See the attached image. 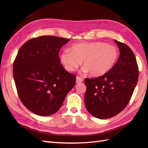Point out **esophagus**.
<instances>
[{"mask_svg": "<svg viewBox=\"0 0 148 148\" xmlns=\"http://www.w3.org/2000/svg\"><path fill=\"white\" fill-rule=\"evenodd\" d=\"M83 82V78L82 77H77L76 78V83H82Z\"/></svg>", "mask_w": 148, "mask_h": 148, "instance_id": "34e87169", "label": "esophagus"}]
</instances>
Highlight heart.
I'll use <instances>...</instances> for the list:
<instances>
[{"mask_svg":"<svg viewBox=\"0 0 148 148\" xmlns=\"http://www.w3.org/2000/svg\"><path fill=\"white\" fill-rule=\"evenodd\" d=\"M119 52L115 47L103 42L74 44L60 55L61 64L67 71H74L82 64L81 72H90L94 77L104 75L117 62Z\"/></svg>","mask_w":148,"mask_h":148,"instance_id":"obj_1","label":"heart"}]
</instances>
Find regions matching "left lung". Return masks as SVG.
<instances>
[{"label":"left lung","mask_w":148,"mask_h":148,"mask_svg":"<svg viewBox=\"0 0 148 148\" xmlns=\"http://www.w3.org/2000/svg\"><path fill=\"white\" fill-rule=\"evenodd\" d=\"M114 41L120 51L114 66L101 77L84 79L86 109L100 119L112 117L125 108L138 79V67L132 49L127 44Z\"/></svg>","instance_id":"obj_1"}]
</instances>
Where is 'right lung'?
<instances>
[{
  "label": "right lung",
  "instance_id": "add662e5",
  "mask_svg": "<svg viewBox=\"0 0 148 148\" xmlns=\"http://www.w3.org/2000/svg\"><path fill=\"white\" fill-rule=\"evenodd\" d=\"M69 39L43 36L30 39L18 52L13 75L21 101L29 110L49 116L59 110L76 81L60 65L59 52Z\"/></svg>",
  "mask_w": 148,
  "mask_h": 148
}]
</instances>
